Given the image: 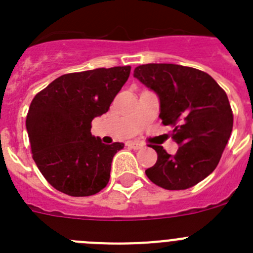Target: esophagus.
<instances>
[{
    "label": "esophagus",
    "mask_w": 253,
    "mask_h": 253,
    "mask_svg": "<svg viewBox=\"0 0 253 253\" xmlns=\"http://www.w3.org/2000/svg\"><path fill=\"white\" fill-rule=\"evenodd\" d=\"M128 147H130V148H133L137 151V149L144 148V144H142V143H139V142H129Z\"/></svg>",
    "instance_id": "obj_1"
}]
</instances>
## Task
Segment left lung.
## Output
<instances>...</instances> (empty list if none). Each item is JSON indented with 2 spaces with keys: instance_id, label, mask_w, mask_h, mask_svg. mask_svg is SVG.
Wrapping results in <instances>:
<instances>
[{
  "instance_id": "8db88e82",
  "label": "left lung",
  "mask_w": 253,
  "mask_h": 253,
  "mask_svg": "<svg viewBox=\"0 0 253 253\" xmlns=\"http://www.w3.org/2000/svg\"><path fill=\"white\" fill-rule=\"evenodd\" d=\"M134 77L160 99V118L178 144L175 154L153 146L157 162L146 169L153 184L166 190H185L218 166L233 128L227 93L208 73L171 63L143 64Z\"/></svg>"
}]
</instances>
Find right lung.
<instances>
[{
    "instance_id": "add662e5",
    "label": "right lung",
    "mask_w": 253,
    "mask_h": 253,
    "mask_svg": "<svg viewBox=\"0 0 253 253\" xmlns=\"http://www.w3.org/2000/svg\"><path fill=\"white\" fill-rule=\"evenodd\" d=\"M129 75V66L68 73L31 101L26 130L33 158L60 193L95 195L109 182L113 158L124 143H102L91 134V122L107 113Z\"/></svg>"
}]
</instances>
